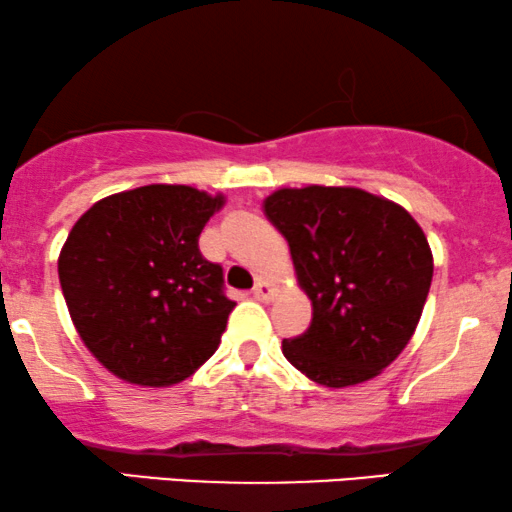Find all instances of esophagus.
I'll return each instance as SVG.
<instances>
[{
  "mask_svg": "<svg viewBox=\"0 0 512 512\" xmlns=\"http://www.w3.org/2000/svg\"><path fill=\"white\" fill-rule=\"evenodd\" d=\"M276 293H279V288H276L274 283L267 281V279H257L255 288H252V295H255L257 300H262V303H269V300H274Z\"/></svg>",
  "mask_w": 512,
  "mask_h": 512,
  "instance_id": "34e87169",
  "label": "esophagus"
}]
</instances>
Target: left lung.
I'll return each mask as SVG.
<instances>
[{
	"label": "left lung",
	"mask_w": 512,
	"mask_h": 512,
	"mask_svg": "<svg viewBox=\"0 0 512 512\" xmlns=\"http://www.w3.org/2000/svg\"><path fill=\"white\" fill-rule=\"evenodd\" d=\"M264 214L291 248L312 300L303 336L283 355L307 379L343 389L374 379L415 334L434 257L408 209L350 186L274 190Z\"/></svg>",
	"instance_id": "obj_1"
}]
</instances>
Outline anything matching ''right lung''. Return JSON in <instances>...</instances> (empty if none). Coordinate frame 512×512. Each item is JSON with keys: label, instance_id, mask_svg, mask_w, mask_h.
I'll return each mask as SVG.
<instances>
[{"label": "right lung", "instance_id": "add662e5", "mask_svg": "<svg viewBox=\"0 0 512 512\" xmlns=\"http://www.w3.org/2000/svg\"><path fill=\"white\" fill-rule=\"evenodd\" d=\"M221 205L224 195L152 183L104 197L73 224L61 291L85 348L114 377L174 386L219 348L236 303L197 238Z\"/></svg>", "mask_w": 512, "mask_h": 512}]
</instances>
